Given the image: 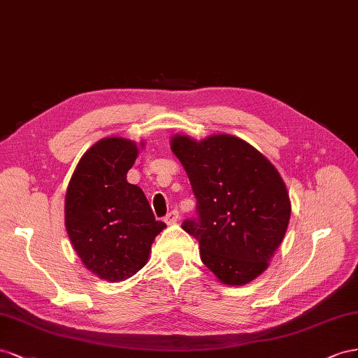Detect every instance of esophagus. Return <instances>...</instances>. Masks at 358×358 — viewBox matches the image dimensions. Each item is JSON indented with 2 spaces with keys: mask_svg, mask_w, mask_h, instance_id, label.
Returning a JSON list of instances; mask_svg holds the SVG:
<instances>
[{
  "mask_svg": "<svg viewBox=\"0 0 358 358\" xmlns=\"http://www.w3.org/2000/svg\"><path fill=\"white\" fill-rule=\"evenodd\" d=\"M178 219H180V213H178L177 210H172L171 213H168L166 216H165V222H166L168 224L176 223Z\"/></svg>",
  "mask_w": 358,
  "mask_h": 358,
  "instance_id": "obj_1",
  "label": "esophagus"
}]
</instances>
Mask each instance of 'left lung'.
<instances>
[{
  "mask_svg": "<svg viewBox=\"0 0 358 358\" xmlns=\"http://www.w3.org/2000/svg\"><path fill=\"white\" fill-rule=\"evenodd\" d=\"M171 148L196 199V216L181 228L199 241L202 262L227 285L258 278L280 246L291 216L278 169L231 135L201 142L177 135Z\"/></svg>",
  "mask_w": 358,
  "mask_h": 358,
  "instance_id": "8db88e82",
  "label": "left lung"
}]
</instances>
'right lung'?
Here are the masks:
<instances>
[{"instance_id":"right-lung-1","label":"right lung","mask_w":358,"mask_h":358,"mask_svg":"<svg viewBox=\"0 0 358 358\" xmlns=\"http://www.w3.org/2000/svg\"><path fill=\"white\" fill-rule=\"evenodd\" d=\"M135 142L105 138L79 160L66 195V229L80 261L100 279L124 280L147 264L151 244L166 228L141 187L127 182Z\"/></svg>"}]
</instances>
